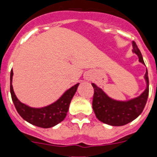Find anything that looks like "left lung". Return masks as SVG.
Listing matches in <instances>:
<instances>
[{"instance_id": "left-lung-1", "label": "left lung", "mask_w": 157, "mask_h": 157, "mask_svg": "<svg viewBox=\"0 0 157 157\" xmlns=\"http://www.w3.org/2000/svg\"><path fill=\"white\" fill-rule=\"evenodd\" d=\"M132 45L133 52L138 55L139 61L145 64L135 41H132ZM145 78L147 85L145 91L138 98L127 101L112 99L101 88L92 83L94 89L93 109L98 120L109 125L120 127L126 125L138 117L145 108L149 96V77L147 69Z\"/></svg>"}]
</instances>
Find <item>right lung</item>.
Here are the masks:
<instances>
[{"mask_svg": "<svg viewBox=\"0 0 157 157\" xmlns=\"http://www.w3.org/2000/svg\"><path fill=\"white\" fill-rule=\"evenodd\" d=\"M13 71L10 75V92L14 105L19 116L28 123L41 128H50L64 120L69 109L71 101L74 97L79 83L71 87L63 95L52 105L35 109L22 103L16 98L12 87Z\"/></svg>", "mask_w": 157, "mask_h": 157, "instance_id": "right-lung-1", "label": "right lung"}]
</instances>
